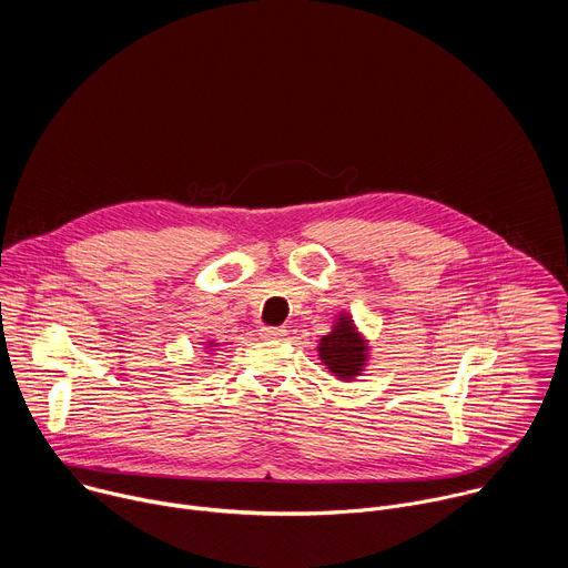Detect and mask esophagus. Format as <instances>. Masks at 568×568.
<instances>
[{"label":"esophagus","mask_w":568,"mask_h":568,"mask_svg":"<svg viewBox=\"0 0 568 568\" xmlns=\"http://www.w3.org/2000/svg\"><path fill=\"white\" fill-rule=\"evenodd\" d=\"M261 335H263L265 339H283V337L287 335V331H285V328H263Z\"/></svg>","instance_id":"esophagus-1"}]
</instances>
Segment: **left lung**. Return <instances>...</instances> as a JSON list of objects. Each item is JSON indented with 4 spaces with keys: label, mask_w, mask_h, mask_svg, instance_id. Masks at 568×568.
<instances>
[{
    "label": "left lung",
    "mask_w": 568,
    "mask_h": 568,
    "mask_svg": "<svg viewBox=\"0 0 568 568\" xmlns=\"http://www.w3.org/2000/svg\"><path fill=\"white\" fill-rule=\"evenodd\" d=\"M316 351L321 362L344 382L362 375L368 359V344L355 328L351 314H339L333 331L318 339Z\"/></svg>",
    "instance_id": "left-lung-1"
}]
</instances>
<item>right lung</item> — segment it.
I'll use <instances>...</instances> for the list:
<instances>
[{
	"label": "right lung",
	"mask_w": 568,
	"mask_h": 568,
	"mask_svg": "<svg viewBox=\"0 0 568 568\" xmlns=\"http://www.w3.org/2000/svg\"><path fill=\"white\" fill-rule=\"evenodd\" d=\"M211 346H213V344H211V342H209V346H206V348H211Z\"/></svg>",
	"instance_id": "obj_1"
}]
</instances>
